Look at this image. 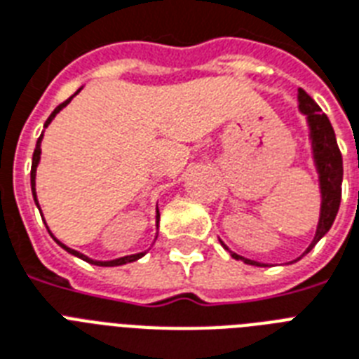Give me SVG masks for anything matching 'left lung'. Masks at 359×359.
<instances>
[{
  "instance_id": "obj_1",
  "label": "left lung",
  "mask_w": 359,
  "mask_h": 359,
  "mask_svg": "<svg viewBox=\"0 0 359 359\" xmlns=\"http://www.w3.org/2000/svg\"><path fill=\"white\" fill-rule=\"evenodd\" d=\"M298 109H300L302 115H306L307 130H309L307 135H309V143H311V156L315 169H317L318 190H320V212H318V224L313 242L292 262L300 261L302 257L307 255L318 240L323 238L330 231V227L334 225V219L341 205V184H343V158H341V151L337 147L332 123L326 117V114H323V109L318 108V104L304 89H298ZM222 245L236 261L253 264V266H268L266 262L251 261V259H245L235 251H231L224 242H222Z\"/></svg>"
}]
</instances>
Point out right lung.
I'll return each mask as SVG.
<instances>
[{
  "instance_id": "right-lung-1",
  "label": "right lung",
  "mask_w": 359,
  "mask_h": 359,
  "mask_svg": "<svg viewBox=\"0 0 359 359\" xmlns=\"http://www.w3.org/2000/svg\"><path fill=\"white\" fill-rule=\"evenodd\" d=\"M81 89H83V87H80V89H78V91H76L74 95H72V97L69 98V100H65L63 104H59L57 108L53 109L52 115H50V117H48V119H46V123H44V128H48V124H50L53 119H55V115H57L59 111H61V109L65 108V106H69L70 100H72V98H74L76 95H78V93L81 91ZM42 137H44V132H42L41 137L36 140L35 152H33V163H31V194H33V199H35V205H36V208H39V210H41V205H39V199H36L35 179H36V165H39V162H41V152H42L41 151V143H42ZM41 216H42V210H41ZM158 222H160V212H158V207H156V229H158ZM44 225H46V222H44ZM48 233L52 235V231H50V229H48ZM156 236H154V240H156ZM52 238L55 240V242H57V244L61 245V248H63L65 251H69L70 255L78 257V259L89 262V264H97V266H121V264H126V262L137 261V259H141V257H143L147 253V251H141V253H134V255H124V257H119V259H111V261H97V259H91V257L83 255V253H80V251H76V250H72V248H69V245H65L63 242H59V240L55 238V236H53V235H52Z\"/></svg>"
}]
</instances>
